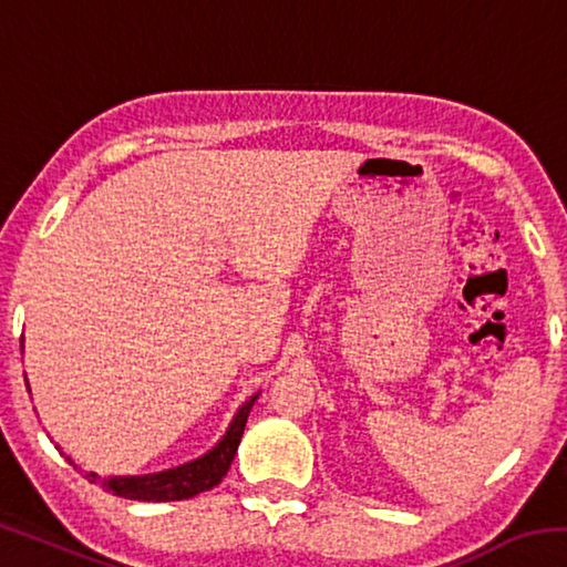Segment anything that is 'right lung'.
<instances>
[{"label": "right lung", "mask_w": 567, "mask_h": 567, "mask_svg": "<svg viewBox=\"0 0 567 567\" xmlns=\"http://www.w3.org/2000/svg\"><path fill=\"white\" fill-rule=\"evenodd\" d=\"M22 350H24V344H22ZM27 390H30V385H27ZM257 398H260V392H255L252 398L239 405L233 422H229L227 433L217 440V445L213 450H207L205 455L189 460V463H185V465L162 470V473H150V475L100 477L97 473H87L84 477H87L90 483H100L104 491L112 495L127 497V501H147V503L187 501V497H195L205 491H213L215 485L223 483V477L227 475L229 465H233L235 453L239 447V440H243V433H245L247 415H249V410H252Z\"/></svg>", "instance_id": "obj_1"}]
</instances>
